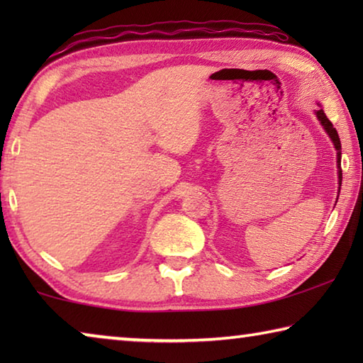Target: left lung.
Returning a JSON list of instances; mask_svg holds the SVG:
<instances>
[{
    "mask_svg": "<svg viewBox=\"0 0 363 363\" xmlns=\"http://www.w3.org/2000/svg\"><path fill=\"white\" fill-rule=\"evenodd\" d=\"M315 116L317 120L320 121V125L323 126L325 133L328 134V138L331 139V143H333L335 149H336V163H337V184H340V187H337V196H340V190H341V181H342V171H341V140L340 136H337L336 130L331 125V121L327 118V115H325L323 110H315Z\"/></svg>",
    "mask_w": 363,
    "mask_h": 363,
    "instance_id": "1",
    "label": "left lung"
}]
</instances>
